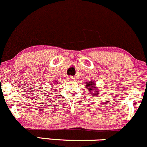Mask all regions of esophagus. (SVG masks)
Masks as SVG:
<instances>
[{
  "label": "esophagus",
  "mask_w": 147,
  "mask_h": 147,
  "mask_svg": "<svg viewBox=\"0 0 147 147\" xmlns=\"http://www.w3.org/2000/svg\"><path fill=\"white\" fill-rule=\"evenodd\" d=\"M68 78H69V81H74V80H75V78H74V76H70L68 77Z\"/></svg>",
  "instance_id": "34e87169"
}]
</instances>
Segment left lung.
Here are the masks:
<instances>
[{"instance_id":"obj_1","label":"left lung","mask_w":147,"mask_h":147,"mask_svg":"<svg viewBox=\"0 0 147 147\" xmlns=\"http://www.w3.org/2000/svg\"><path fill=\"white\" fill-rule=\"evenodd\" d=\"M96 83L94 81H89V82L86 83V88L88 89L87 90L88 91L92 92L91 95H93V96H98V90H96V91H94V90H96Z\"/></svg>"}]
</instances>
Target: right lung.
Returning <instances> with one entry per match:
<instances>
[{"mask_svg": "<svg viewBox=\"0 0 147 147\" xmlns=\"http://www.w3.org/2000/svg\"><path fill=\"white\" fill-rule=\"evenodd\" d=\"M54 84H55V83H54Z\"/></svg>", "mask_w": 147, "mask_h": 147, "instance_id": "obj_1", "label": "right lung"}]
</instances>
